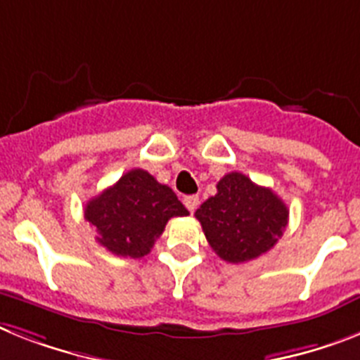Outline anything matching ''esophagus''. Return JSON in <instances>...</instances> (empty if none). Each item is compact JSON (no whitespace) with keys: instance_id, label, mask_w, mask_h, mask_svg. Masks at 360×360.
<instances>
[{"instance_id":"obj_1","label":"esophagus","mask_w":360,"mask_h":360,"mask_svg":"<svg viewBox=\"0 0 360 360\" xmlns=\"http://www.w3.org/2000/svg\"><path fill=\"white\" fill-rule=\"evenodd\" d=\"M199 205V195H186L185 198V207L188 208L190 212H194Z\"/></svg>"}]
</instances>
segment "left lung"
I'll return each instance as SVG.
<instances>
[{
	"label": "left lung",
	"instance_id": "8db88e82",
	"mask_svg": "<svg viewBox=\"0 0 360 360\" xmlns=\"http://www.w3.org/2000/svg\"><path fill=\"white\" fill-rule=\"evenodd\" d=\"M216 188L217 194L195 210L214 252L225 262L243 264L273 249L289 219L282 199L240 172L226 174Z\"/></svg>",
	"mask_w": 360,
	"mask_h": 360
}]
</instances>
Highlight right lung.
<instances>
[{"instance_id":"add662e5","label":"right lung","mask_w":360,"mask_h":360,"mask_svg":"<svg viewBox=\"0 0 360 360\" xmlns=\"http://www.w3.org/2000/svg\"><path fill=\"white\" fill-rule=\"evenodd\" d=\"M84 216L96 231V241L117 256L143 258L162 234L170 217L188 216L170 186L146 170L134 168L113 186L89 199Z\"/></svg>"}]
</instances>
